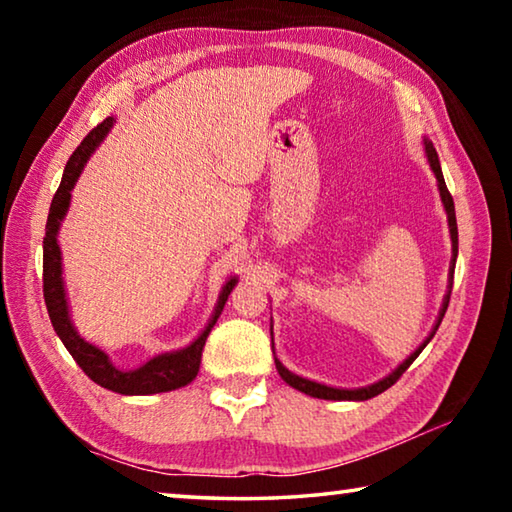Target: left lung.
Listing matches in <instances>:
<instances>
[{
    "label": "left lung",
    "instance_id": "8db88e82",
    "mask_svg": "<svg viewBox=\"0 0 512 512\" xmlns=\"http://www.w3.org/2000/svg\"><path fill=\"white\" fill-rule=\"evenodd\" d=\"M424 146H427V158H429V164L433 173H436L438 178V189H440V198H443V205L447 210V221H449V232H452V246H454V259H452V271H449V291L445 296V302H443V309H440V316H438V323L436 327H433V332L429 334V339L424 341L418 350H415L409 359H406L400 368H397L395 372H391V375L384 377L381 381H377V384L372 386H366V388H357V391H343V388H332V386H325V384H316V381H309V379H302L298 375H293V372H289L287 368L282 366L280 361L275 359V368L277 372H280V377L287 381L289 386L298 388V391L307 393L311 397H318V400H370V397H375L379 393H384L386 388H391L397 379H400L406 368L411 366V363L418 359V354L424 350V345H427L433 334H436V329L440 327V323H443V316L447 311V305H449V296H452V284H454V266H456V255H458V228H456V212H454V198L452 194H449V189L445 185V178H443V171H440V162H438V153L436 149H433L431 142H424Z\"/></svg>",
    "mask_w": 512,
    "mask_h": 512
}]
</instances>
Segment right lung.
<instances>
[{
	"label": "right lung",
	"mask_w": 512,
	"mask_h": 512,
	"mask_svg": "<svg viewBox=\"0 0 512 512\" xmlns=\"http://www.w3.org/2000/svg\"><path fill=\"white\" fill-rule=\"evenodd\" d=\"M110 126H112V117L103 119L97 128H92V131L85 135V140L81 142L79 149L72 153V158H69L65 164L63 180H60L58 192L54 194V201H51V207H49V219L45 228L47 235H45V241H42V291H45L47 311L56 334L60 336V341L65 343V348L69 350V354H72L74 361L79 363L85 375H88L94 384H99L103 388H108V391H115L121 395L167 393V391H173V388L187 386L189 381L198 375L207 336H210L216 318L221 316V311L225 307V302H228L230 291L235 289L237 280L225 282V287L219 296V305L214 309L210 325L205 327V332L198 336L189 348L160 354V357L151 359L149 363H144V366L137 370L115 368L110 363L106 352L94 348L92 343L83 341L81 336L76 334L67 311L63 268H60V248H58L56 235H58L60 221H63V216L69 207V198H72L69 192L74 189L76 180H79L81 171L85 167V162H88L92 151L97 149L99 142L106 137Z\"/></svg>",
	"instance_id": "add662e5"
}]
</instances>
